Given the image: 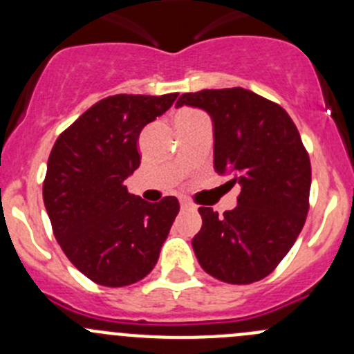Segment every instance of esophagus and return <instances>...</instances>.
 Here are the masks:
<instances>
[{"instance_id":"34e87169","label":"esophagus","mask_w":354,"mask_h":354,"mask_svg":"<svg viewBox=\"0 0 354 354\" xmlns=\"http://www.w3.org/2000/svg\"><path fill=\"white\" fill-rule=\"evenodd\" d=\"M180 205H181V209H192V207H194V205H192L190 200H187V198H181Z\"/></svg>"}]
</instances>
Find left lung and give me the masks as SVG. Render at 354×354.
<instances>
[{"label": "left lung", "mask_w": 354, "mask_h": 354, "mask_svg": "<svg viewBox=\"0 0 354 354\" xmlns=\"http://www.w3.org/2000/svg\"><path fill=\"white\" fill-rule=\"evenodd\" d=\"M203 109L214 127V169L240 185L224 216L200 207L192 240L207 274L230 284L269 276L301 233L312 167L298 128L276 102L241 87L181 94L176 108Z\"/></svg>", "instance_id": "left-lung-1"}]
</instances>
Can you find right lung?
<instances>
[{
	"label": "right lung",
	"instance_id": "add662e5",
	"mask_svg": "<svg viewBox=\"0 0 354 354\" xmlns=\"http://www.w3.org/2000/svg\"><path fill=\"white\" fill-rule=\"evenodd\" d=\"M176 97L102 99L59 135L49 154L42 197L53 233L68 260L101 286L144 279L180 212L176 197L149 203L124 187L140 166V131Z\"/></svg>",
	"mask_w": 354,
	"mask_h": 354
}]
</instances>
